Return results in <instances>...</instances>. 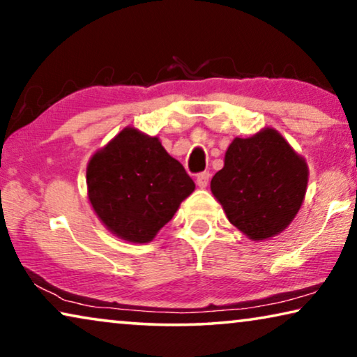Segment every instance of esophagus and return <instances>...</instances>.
<instances>
[{
    "label": "esophagus",
    "mask_w": 357,
    "mask_h": 357,
    "mask_svg": "<svg viewBox=\"0 0 357 357\" xmlns=\"http://www.w3.org/2000/svg\"><path fill=\"white\" fill-rule=\"evenodd\" d=\"M208 181H210V173L208 172L199 173L197 178H195V183H197L199 188H207Z\"/></svg>",
    "instance_id": "34e87169"
}]
</instances>
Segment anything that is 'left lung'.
Segmentation results:
<instances>
[{
    "instance_id": "left-lung-1",
    "label": "left lung",
    "mask_w": 357,
    "mask_h": 357,
    "mask_svg": "<svg viewBox=\"0 0 357 357\" xmlns=\"http://www.w3.org/2000/svg\"><path fill=\"white\" fill-rule=\"evenodd\" d=\"M210 188L229 222L262 241L293 222L307 188V165L277 130L264 129L231 142Z\"/></svg>"
}]
</instances>
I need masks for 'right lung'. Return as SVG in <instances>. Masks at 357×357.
Wrapping results in <instances>:
<instances>
[{"label":"right lung","mask_w":357,"mask_h":357,"mask_svg":"<svg viewBox=\"0 0 357 357\" xmlns=\"http://www.w3.org/2000/svg\"><path fill=\"white\" fill-rule=\"evenodd\" d=\"M87 188L105 227L140 244L173 218L195 184L157 137L126 128L90 160Z\"/></svg>","instance_id":"add662e5"}]
</instances>
